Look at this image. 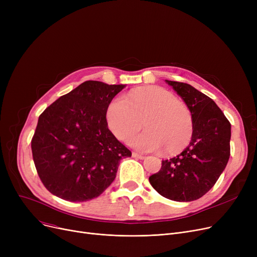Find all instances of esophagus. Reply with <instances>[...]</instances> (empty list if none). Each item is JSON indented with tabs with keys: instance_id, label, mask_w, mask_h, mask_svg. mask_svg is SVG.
<instances>
[{
	"instance_id": "esophagus-1",
	"label": "esophagus",
	"mask_w": 257,
	"mask_h": 257,
	"mask_svg": "<svg viewBox=\"0 0 257 257\" xmlns=\"http://www.w3.org/2000/svg\"><path fill=\"white\" fill-rule=\"evenodd\" d=\"M132 156L136 157V158H139V159H145L146 158V156H144L142 154H139V153H136V152L132 153Z\"/></svg>"
}]
</instances>
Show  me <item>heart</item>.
Returning <instances> with one entry per match:
<instances>
[{
  "mask_svg": "<svg viewBox=\"0 0 257 257\" xmlns=\"http://www.w3.org/2000/svg\"><path fill=\"white\" fill-rule=\"evenodd\" d=\"M106 121L113 136L127 142L143 126L147 128L130 141L143 152L164 149L168 154L182 151L193 134V117L185 104L168 89L145 86L131 90L126 98L115 97L108 104Z\"/></svg>",
  "mask_w": 257,
  "mask_h": 257,
  "instance_id": "heart-1",
  "label": "heart"
}]
</instances>
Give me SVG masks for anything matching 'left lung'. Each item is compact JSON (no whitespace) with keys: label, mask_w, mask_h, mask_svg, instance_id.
I'll use <instances>...</instances> for the list:
<instances>
[{"label":"left lung","mask_w":257,"mask_h":257,"mask_svg":"<svg viewBox=\"0 0 257 257\" xmlns=\"http://www.w3.org/2000/svg\"><path fill=\"white\" fill-rule=\"evenodd\" d=\"M190 109L193 134L177 156L163 160L149 177L154 190L173 201L190 202L204 196L217 182L230 156L231 125L218 105L190 84L166 80Z\"/></svg>","instance_id":"obj_1"}]
</instances>
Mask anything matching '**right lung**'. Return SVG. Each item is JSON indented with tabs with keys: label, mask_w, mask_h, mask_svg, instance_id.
Instances as JSON below:
<instances>
[{
	"label": "right lung",
	"mask_w": 257,
	"mask_h": 257,
	"mask_svg": "<svg viewBox=\"0 0 257 257\" xmlns=\"http://www.w3.org/2000/svg\"><path fill=\"white\" fill-rule=\"evenodd\" d=\"M125 84L85 81L39 115L31 142L38 176L63 200L99 197L131 152L108 129L106 109Z\"/></svg>",
	"instance_id": "add662e5"
}]
</instances>
